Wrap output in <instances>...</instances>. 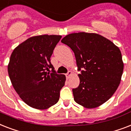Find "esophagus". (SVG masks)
Segmentation results:
<instances>
[{
  "label": "esophagus",
  "instance_id": "34e87169",
  "mask_svg": "<svg viewBox=\"0 0 131 131\" xmlns=\"http://www.w3.org/2000/svg\"><path fill=\"white\" fill-rule=\"evenodd\" d=\"M72 72H71V71H69V72H68V73H67L66 74V78H68H68H70V76H72Z\"/></svg>",
  "mask_w": 131,
  "mask_h": 131
}]
</instances>
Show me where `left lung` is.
<instances>
[{
	"label": "left lung",
	"instance_id": "8db88e82",
	"mask_svg": "<svg viewBox=\"0 0 131 131\" xmlns=\"http://www.w3.org/2000/svg\"><path fill=\"white\" fill-rule=\"evenodd\" d=\"M61 42L74 51L81 72L79 86L72 89L74 101L86 108L106 102L118 87L123 72L119 48L99 34L86 32L68 34Z\"/></svg>",
	"mask_w": 131,
	"mask_h": 131
}]
</instances>
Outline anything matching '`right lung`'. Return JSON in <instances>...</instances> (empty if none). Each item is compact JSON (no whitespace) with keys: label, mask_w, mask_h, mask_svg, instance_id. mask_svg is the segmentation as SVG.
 <instances>
[{"label":"right lung","mask_w":131,"mask_h":131,"mask_svg":"<svg viewBox=\"0 0 131 131\" xmlns=\"http://www.w3.org/2000/svg\"><path fill=\"white\" fill-rule=\"evenodd\" d=\"M59 35L29 38L13 50L8 65L12 85L30 107L45 110L58 102L66 76L58 74L51 63ZM51 69V73L47 72Z\"/></svg>","instance_id":"right-lung-1"}]
</instances>
